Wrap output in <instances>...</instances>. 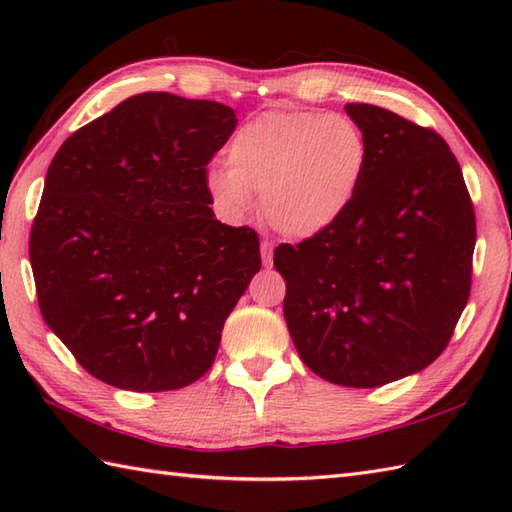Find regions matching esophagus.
Here are the masks:
<instances>
[{"instance_id":"1","label":"esophagus","mask_w":512,"mask_h":512,"mask_svg":"<svg viewBox=\"0 0 512 512\" xmlns=\"http://www.w3.org/2000/svg\"><path fill=\"white\" fill-rule=\"evenodd\" d=\"M262 262L264 266H273V244L262 242Z\"/></svg>"}]
</instances>
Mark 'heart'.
Returning a JSON list of instances; mask_svg holds the SVG:
<instances>
[{
  "label": "heart",
  "instance_id": "obj_1",
  "mask_svg": "<svg viewBox=\"0 0 512 512\" xmlns=\"http://www.w3.org/2000/svg\"><path fill=\"white\" fill-rule=\"evenodd\" d=\"M367 160V140L352 118L273 110L233 136L228 167L206 173V189L231 220H242L253 193H262V215L277 233L310 239L352 209Z\"/></svg>",
  "mask_w": 512,
  "mask_h": 512
}]
</instances>
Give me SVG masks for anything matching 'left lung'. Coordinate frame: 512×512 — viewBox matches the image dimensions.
Masks as SVG:
<instances>
[{"label": "left lung", "instance_id": "left-lung-1", "mask_svg": "<svg viewBox=\"0 0 512 512\" xmlns=\"http://www.w3.org/2000/svg\"><path fill=\"white\" fill-rule=\"evenodd\" d=\"M367 140L352 209L323 235L281 244L284 317L301 361L334 385L380 387L431 365L469 301L475 211L433 129L345 105Z\"/></svg>", "mask_w": 512, "mask_h": 512}]
</instances>
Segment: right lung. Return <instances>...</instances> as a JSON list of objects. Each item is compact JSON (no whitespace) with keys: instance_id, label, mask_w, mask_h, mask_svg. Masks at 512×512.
<instances>
[{"instance_id":"obj_1","label":"right lung","mask_w":512,"mask_h":512,"mask_svg":"<svg viewBox=\"0 0 512 512\" xmlns=\"http://www.w3.org/2000/svg\"><path fill=\"white\" fill-rule=\"evenodd\" d=\"M237 127L215 101L145 92L65 140L30 233L48 328L103 383L169 391L209 372L262 268L259 237L215 220L206 165Z\"/></svg>"}]
</instances>
